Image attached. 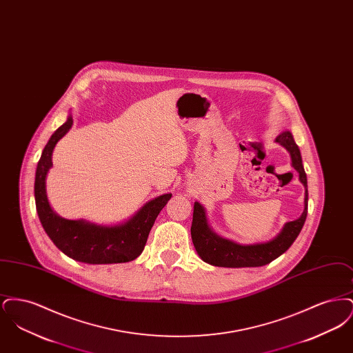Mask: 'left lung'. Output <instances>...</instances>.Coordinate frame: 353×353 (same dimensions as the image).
Masks as SVG:
<instances>
[{"label":"left lung","instance_id":"left-lung-1","mask_svg":"<svg viewBox=\"0 0 353 353\" xmlns=\"http://www.w3.org/2000/svg\"><path fill=\"white\" fill-rule=\"evenodd\" d=\"M291 157V167L299 173V181L304 186V209L302 216L295 221L285 222L279 234L268 242L241 245L232 239L217 234L209 225L206 210L200 202H194L193 222L190 228L192 241L196 252L203 262L219 268H259L276 259L279 255L288 250L296 236L301 233L307 219L308 190L307 176L303 168L302 154L296 145L294 136L290 131H283L275 139Z\"/></svg>","mask_w":353,"mask_h":353}]
</instances>
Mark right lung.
<instances>
[{"label":"right lung","mask_w":353,"mask_h":353,"mask_svg":"<svg viewBox=\"0 0 353 353\" xmlns=\"http://www.w3.org/2000/svg\"><path fill=\"white\" fill-rule=\"evenodd\" d=\"M72 115L51 134L35 170L34 197L39 221L52 243L70 258L88 265L124 263L136 259L147 243L152 226L172 194L165 193L144 203L134 216L118 225H98L85 219L58 216L48 200L46 177L52 167L57 143L72 127Z\"/></svg>","instance_id":"1"}]
</instances>
